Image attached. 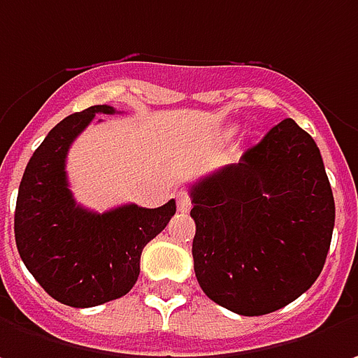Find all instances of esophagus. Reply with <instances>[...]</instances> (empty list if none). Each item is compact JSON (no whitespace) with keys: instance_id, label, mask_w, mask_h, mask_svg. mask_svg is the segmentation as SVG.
<instances>
[{"instance_id":"1","label":"esophagus","mask_w":358,"mask_h":358,"mask_svg":"<svg viewBox=\"0 0 358 358\" xmlns=\"http://www.w3.org/2000/svg\"><path fill=\"white\" fill-rule=\"evenodd\" d=\"M192 208L190 196L186 192H178V210L180 212H188Z\"/></svg>"}]
</instances>
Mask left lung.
<instances>
[{"instance_id":"8db88e82","label":"left lung","mask_w":358,"mask_h":358,"mask_svg":"<svg viewBox=\"0 0 358 358\" xmlns=\"http://www.w3.org/2000/svg\"><path fill=\"white\" fill-rule=\"evenodd\" d=\"M194 271L217 305L245 317L278 311L325 265L335 200L317 144L285 118L238 164L190 188Z\"/></svg>"}]
</instances>
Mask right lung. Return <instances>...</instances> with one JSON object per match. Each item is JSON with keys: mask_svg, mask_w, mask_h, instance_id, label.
Returning <instances> with one entry per match:
<instances>
[{"mask_svg": "<svg viewBox=\"0 0 358 358\" xmlns=\"http://www.w3.org/2000/svg\"><path fill=\"white\" fill-rule=\"evenodd\" d=\"M94 105L63 118L45 136L23 172L15 203V243L25 267L53 299L69 307H94L127 295L141 273L144 245L166 228L176 202L160 208L136 203L96 214L75 202L65 160L73 141L94 115Z\"/></svg>", "mask_w": 358, "mask_h": 358, "instance_id": "right-lung-1", "label": "right lung"}]
</instances>
